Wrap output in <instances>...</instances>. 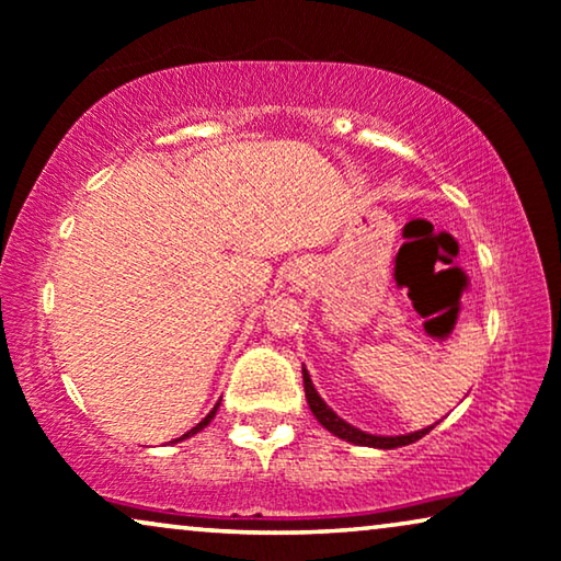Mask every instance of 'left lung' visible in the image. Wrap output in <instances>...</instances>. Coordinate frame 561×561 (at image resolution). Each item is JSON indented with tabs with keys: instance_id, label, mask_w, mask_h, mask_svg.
Returning <instances> with one entry per match:
<instances>
[{
	"instance_id": "8db88e82",
	"label": "left lung",
	"mask_w": 561,
	"mask_h": 561,
	"mask_svg": "<svg viewBox=\"0 0 561 561\" xmlns=\"http://www.w3.org/2000/svg\"><path fill=\"white\" fill-rule=\"evenodd\" d=\"M304 390H306V401H309V409L313 416L321 426L327 428V432H332L334 436H340V439L350 442V444H359V447H375V449H396V447H405V444H413L419 442L421 436L432 432L434 426L428 428H421V432H413V434H401V436H375V434H367V432H359L347 421L336 416V413L329 409L324 403V398L317 393V388H313V382L309 378V370L304 367Z\"/></svg>"
}]
</instances>
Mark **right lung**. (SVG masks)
I'll return each mask as SVG.
<instances>
[{
  "label": "right lung",
  "instance_id": "1",
  "mask_svg": "<svg viewBox=\"0 0 561 561\" xmlns=\"http://www.w3.org/2000/svg\"><path fill=\"white\" fill-rule=\"evenodd\" d=\"M217 409H219V403H217V405H214V409H211L209 413H206V419H204V421H198V424H196L194 428H191V432H186V434H183V436H179V439H173V442H183V439H188V436H194V434H198V432H202V428H204V426H209V421L214 419V413H217Z\"/></svg>",
  "mask_w": 561,
  "mask_h": 561
}]
</instances>
